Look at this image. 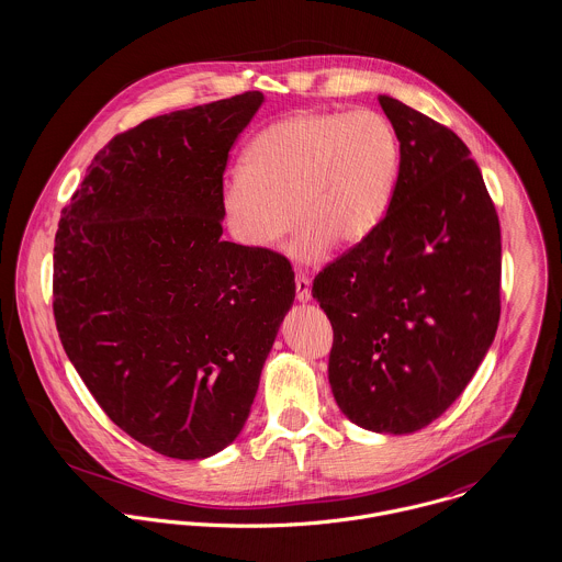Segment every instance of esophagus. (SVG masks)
Here are the masks:
<instances>
[{"mask_svg": "<svg viewBox=\"0 0 562 562\" xmlns=\"http://www.w3.org/2000/svg\"><path fill=\"white\" fill-rule=\"evenodd\" d=\"M296 299L299 303L312 301V283L307 274H296Z\"/></svg>", "mask_w": 562, "mask_h": 562, "instance_id": "esophagus-1", "label": "esophagus"}]
</instances>
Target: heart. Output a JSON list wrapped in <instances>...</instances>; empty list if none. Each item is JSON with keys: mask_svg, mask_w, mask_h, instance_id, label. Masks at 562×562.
I'll return each mask as SVG.
<instances>
[{"mask_svg": "<svg viewBox=\"0 0 562 562\" xmlns=\"http://www.w3.org/2000/svg\"><path fill=\"white\" fill-rule=\"evenodd\" d=\"M398 170L401 143L383 114L301 110L248 143L221 210L234 240L255 250L281 240L292 218V257L316 263L381 225Z\"/></svg>", "mask_w": 562, "mask_h": 562, "instance_id": "obj_1", "label": "heart"}]
</instances>
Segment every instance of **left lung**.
I'll list each match as a JSON object with an SVG mask.
<instances>
[{
  "label": "left lung",
  "instance_id": "left-lung-1",
  "mask_svg": "<svg viewBox=\"0 0 562 562\" xmlns=\"http://www.w3.org/2000/svg\"><path fill=\"white\" fill-rule=\"evenodd\" d=\"M401 170L381 225L324 266L312 296L333 326L328 383L341 413L406 435L457 401L499 322L495 205L465 143L381 94Z\"/></svg>",
  "mask_w": 562,
  "mask_h": 562
}]
</instances>
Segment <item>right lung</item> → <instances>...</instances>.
<instances>
[{
    "instance_id": "right-lung-1",
    "label": "right lung",
    "mask_w": 562,
    "mask_h": 562,
    "mask_svg": "<svg viewBox=\"0 0 562 562\" xmlns=\"http://www.w3.org/2000/svg\"><path fill=\"white\" fill-rule=\"evenodd\" d=\"M263 94L143 121L90 161L54 246V318L105 415L170 459L225 450L296 294L290 261L223 236V175Z\"/></svg>"
}]
</instances>
